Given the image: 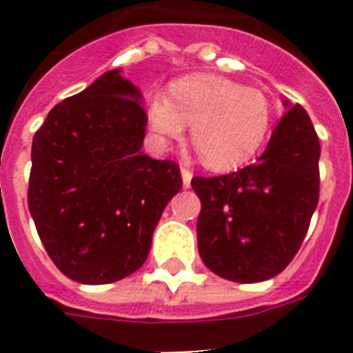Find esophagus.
Instances as JSON below:
<instances>
[{"mask_svg":"<svg viewBox=\"0 0 353 353\" xmlns=\"http://www.w3.org/2000/svg\"><path fill=\"white\" fill-rule=\"evenodd\" d=\"M181 179H183V187L185 188L190 187V181H192V172H190V168H187L185 165H181Z\"/></svg>","mask_w":353,"mask_h":353,"instance_id":"esophagus-1","label":"esophagus"}]
</instances>
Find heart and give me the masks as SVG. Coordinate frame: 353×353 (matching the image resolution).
Listing matches in <instances>:
<instances>
[{
    "label": "heart",
    "instance_id": "b5f03b06",
    "mask_svg": "<svg viewBox=\"0 0 353 353\" xmlns=\"http://www.w3.org/2000/svg\"><path fill=\"white\" fill-rule=\"evenodd\" d=\"M271 121L273 108L262 91L218 74H190L172 85L170 97L148 99V124L157 143L181 139L192 124V144L212 170L249 159L268 137Z\"/></svg>",
    "mask_w": 353,
    "mask_h": 353
}]
</instances>
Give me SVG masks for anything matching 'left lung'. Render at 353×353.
I'll use <instances>...</instances> for the list:
<instances>
[{
    "label": "left lung",
    "instance_id": "left-lung-1",
    "mask_svg": "<svg viewBox=\"0 0 353 353\" xmlns=\"http://www.w3.org/2000/svg\"><path fill=\"white\" fill-rule=\"evenodd\" d=\"M284 106L256 163L225 176L192 177L201 201L199 256L221 279L254 284L282 273L317 209L319 137L301 104Z\"/></svg>",
    "mask_w": 353,
    "mask_h": 353
}]
</instances>
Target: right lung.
I'll use <instances>...</instances> for the list:
<instances>
[{
	"label": "right lung",
	"instance_id": "obj_1",
	"mask_svg": "<svg viewBox=\"0 0 353 353\" xmlns=\"http://www.w3.org/2000/svg\"><path fill=\"white\" fill-rule=\"evenodd\" d=\"M139 88L112 69L52 108L32 139L29 210L47 254L80 284L126 279L148 258L179 166L141 152Z\"/></svg>",
	"mask_w": 353,
	"mask_h": 353
}]
</instances>
